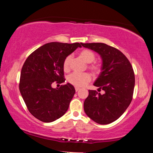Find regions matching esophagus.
I'll list each match as a JSON object with an SVG mask.
<instances>
[{"label":"esophagus","mask_w":153,"mask_h":153,"mask_svg":"<svg viewBox=\"0 0 153 153\" xmlns=\"http://www.w3.org/2000/svg\"><path fill=\"white\" fill-rule=\"evenodd\" d=\"M79 90H80V88H78V87L75 88V91H76V92H77V91H78Z\"/></svg>","instance_id":"esophagus-1"}]
</instances>
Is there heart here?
Instances as JSON below:
<instances>
[{
	"mask_svg": "<svg viewBox=\"0 0 153 153\" xmlns=\"http://www.w3.org/2000/svg\"><path fill=\"white\" fill-rule=\"evenodd\" d=\"M78 55L87 63L93 62L96 59V55H95L94 52L90 50H83L80 51L78 53ZM71 59L72 57L71 55L68 56L65 59L64 62H63V68H64L65 71H68L70 70ZM89 68L94 73H98L100 71V65L96 63L91 64ZM91 79V75L88 73H73L68 77V81L75 86L82 87L90 81Z\"/></svg>",
	"mask_w": 153,
	"mask_h": 153,
	"instance_id": "obj_1",
	"label": "heart"
}]
</instances>
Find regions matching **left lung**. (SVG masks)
Listing matches in <instances>:
<instances>
[{"label": "left lung", "instance_id": "8db88e82", "mask_svg": "<svg viewBox=\"0 0 153 153\" xmlns=\"http://www.w3.org/2000/svg\"><path fill=\"white\" fill-rule=\"evenodd\" d=\"M97 52L102 59L101 71L94 85L104 94L89 90L84 111L89 118L100 124L114 122L123 114L132 99L134 73L131 63L119 50L103 43H80Z\"/></svg>", "mask_w": 153, "mask_h": 153}]
</instances>
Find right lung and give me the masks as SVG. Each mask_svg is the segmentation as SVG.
Segmentation results:
<instances>
[{
	"instance_id": "obj_1",
	"label": "right lung",
	"mask_w": 153,
	"mask_h": 153,
	"mask_svg": "<svg viewBox=\"0 0 153 153\" xmlns=\"http://www.w3.org/2000/svg\"><path fill=\"white\" fill-rule=\"evenodd\" d=\"M80 43L50 42L39 47L26 59L21 72L19 90L28 110L43 122H52L68 109L75 90L68 82L59 88L52 84L65 82L63 62Z\"/></svg>"
}]
</instances>
